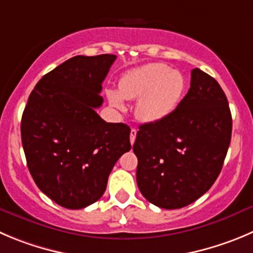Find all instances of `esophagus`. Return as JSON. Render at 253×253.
<instances>
[{"mask_svg": "<svg viewBox=\"0 0 253 253\" xmlns=\"http://www.w3.org/2000/svg\"><path fill=\"white\" fill-rule=\"evenodd\" d=\"M135 138H136V129L131 128V130H130V144L131 145H133L134 141H135Z\"/></svg>", "mask_w": 253, "mask_h": 253, "instance_id": "34e87169", "label": "esophagus"}]
</instances>
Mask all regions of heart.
Instances as JSON below:
<instances>
[{"label":"heart","mask_w":253,"mask_h":253,"mask_svg":"<svg viewBox=\"0 0 253 253\" xmlns=\"http://www.w3.org/2000/svg\"><path fill=\"white\" fill-rule=\"evenodd\" d=\"M185 79L164 63H149L128 71L119 82V93L108 92L113 107L122 109L123 99L135 100L136 117L145 123L164 119L179 104Z\"/></svg>","instance_id":"1"}]
</instances>
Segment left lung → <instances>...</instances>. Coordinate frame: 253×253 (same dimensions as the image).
<instances>
[{
  "instance_id": "8db88e82",
  "label": "left lung",
  "mask_w": 253,
  "mask_h": 253,
  "mask_svg": "<svg viewBox=\"0 0 253 253\" xmlns=\"http://www.w3.org/2000/svg\"><path fill=\"white\" fill-rule=\"evenodd\" d=\"M231 133L232 118L222 88L201 69H192L189 92L176 109L139 126L133 150L143 196L168 210L196 201L217 179Z\"/></svg>"
}]
</instances>
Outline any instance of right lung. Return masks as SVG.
I'll return each mask as SVG.
<instances>
[{
	"label": "right lung",
	"mask_w": 253,
	"mask_h": 253,
	"mask_svg": "<svg viewBox=\"0 0 253 253\" xmlns=\"http://www.w3.org/2000/svg\"><path fill=\"white\" fill-rule=\"evenodd\" d=\"M115 58L68 59L40 79L23 112L21 136L28 170L41 191L66 209L99 200L113 167L131 149L128 125L107 123L95 112Z\"/></svg>",
	"instance_id": "right-lung-1"
}]
</instances>
